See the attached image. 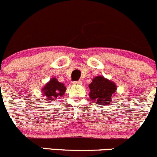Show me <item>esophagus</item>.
<instances>
[{
    "instance_id": "obj_1",
    "label": "esophagus",
    "mask_w": 157,
    "mask_h": 157,
    "mask_svg": "<svg viewBox=\"0 0 157 157\" xmlns=\"http://www.w3.org/2000/svg\"><path fill=\"white\" fill-rule=\"evenodd\" d=\"M73 84L74 85H82V81H76V82H73Z\"/></svg>"
}]
</instances>
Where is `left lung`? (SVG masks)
Wrapping results in <instances>:
<instances>
[{
    "instance_id": "obj_1",
    "label": "left lung",
    "mask_w": 157,
    "mask_h": 157,
    "mask_svg": "<svg viewBox=\"0 0 157 157\" xmlns=\"http://www.w3.org/2000/svg\"><path fill=\"white\" fill-rule=\"evenodd\" d=\"M89 87L91 100L101 105H109L117 89L116 83L100 75L94 78Z\"/></svg>"
}]
</instances>
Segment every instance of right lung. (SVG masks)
<instances>
[{
  "label": "right lung",
  "mask_w": 157,
  "mask_h": 157,
  "mask_svg": "<svg viewBox=\"0 0 157 157\" xmlns=\"http://www.w3.org/2000/svg\"><path fill=\"white\" fill-rule=\"evenodd\" d=\"M41 91L46 101L54 102L55 98H60L63 96L66 91V87L65 84L59 82L56 78H52L41 89Z\"/></svg>",
  "instance_id": "add662e5"
}]
</instances>
